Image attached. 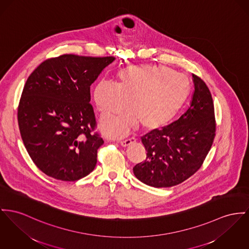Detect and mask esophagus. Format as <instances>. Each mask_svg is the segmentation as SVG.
Instances as JSON below:
<instances>
[{
	"label": "esophagus",
	"instance_id": "1",
	"mask_svg": "<svg viewBox=\"0 0 249 249\" xmlns=\"http://www.w3.org/2000/svg\"><path fill=\"white\" fill-rule=\"evenodd\" d=\"M136 142V139L135 138H129V139H126V140H124V141H122V142H120V144L122 145V146H128V145H130L131 143L133 142Z\"/></svg>",
	"mask_w": 249,
	"mask_h": 249
}]
</instances>
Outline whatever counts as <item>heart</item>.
Masks as SVG:
<instances>
[{
    "label": "heart",
    "instance_id": "1",
    "mask_svg": "<svg viewBox=\"0 0 249 249\" xmlns=\"http://www.w3.org/2000/svg\"><path fill=\"white\" fill-rule=\"evenodd\" d=\"M118 85L100 81L94 89V101L102 114L100 127L110 137H123L140 122L144 128L166 125L182 107L190 93V81L179 71L158 65H132L118 73Z\"/></svg>",
    "mask_w": 249,
    "mask_h": 249
}]
</instances>
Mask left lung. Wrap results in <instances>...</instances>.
<instances>
[{"label":"left lung","instance_id":"8db88e82","mask_svg":"<svg viewBox=\"0 0 249 249\" xmlns=\"http://www.w3.org/2000/svg\"><path fill=\"white\" fill-rule=\"evenodd\" d=\"M195 91L189 108L162 129L142 137L146 160L133 168L142 182L168 188L192 177L203 164L215 137L214 106L206 83L193 74Z\"/></svg>","mask_w":249,"mask_h":249}]
</instances>
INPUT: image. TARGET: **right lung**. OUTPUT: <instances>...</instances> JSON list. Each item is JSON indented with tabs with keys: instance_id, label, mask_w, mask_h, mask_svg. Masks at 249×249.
<instances>
[{
	"instance_id": "obj_1",
	"label": "right lung",
	"mask_w": 249,
	"mask_h": 249,
	"mask_svg": "<svg viewBox=\"0 0 249 249\" xmlns=\"http://www.w3.org/2000/svg\"><path fill=\"white\" fill-rule=\"evenodd\" d=\"M113 56L62 54L43 61L28 77L18 107L23 144L36 167L62 181L93 171L104 143L96 127L90 86Z\"/></svg>"
}]
</instances>
